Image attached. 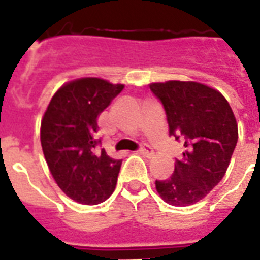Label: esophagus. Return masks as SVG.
I'll use <instances>...</instances> for the list:
<instances>
[{"label": "esophagus", "instance_id": "1", "mask_svg": "<svg viewBox=\"0 0 260 260\" xmlns=\"http://www.w3.org/2000/svg\"><path fill=\"white\" fill-rule=\"evenodd\" d=\"M140 154L145 155V157H147V158H150V157H153L154 155V151H153V149H151L150 146H142L140 147Z\"/></svg>", "mask_w": 260, "mask_h": 260}]
</instances>
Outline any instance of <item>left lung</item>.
<instances>
[{
  "label": "left lung",
  "mask_w": 260,
  "mask_h": 260,
  "mask_svg": "<svg viewBox=\"0 0 260 260\" xmlns=\"http://www.w3.org/2000/svg\"><path fill=\"white\" fill-rule=\"evenodd\" d=\"M150 91L164 106L169 136L184 145L173 174L157 180L155 188L168 204L192 205L204 199L227 172L238 142L235 115L219 91L200 83H153Z\"/></svg>",
  "instance_id": "left-lung-1"
}]
</instances>
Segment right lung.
I'll use <instances>...</instances> for the list:
<instances>
[{
  "label": "right lung",
  "mask_w": 260,
  "mask_h": 260,
  "mask_svg": "<svg viewBox=\"0 0 260 260\" xmlns=\"http://www.w3.org/2000/svg\"><path fill=\"white\" fill-rule=\"evenodd\" d=\"M123 90L103 79L83 78L64 84L49 102L41 120V146L48 168L68 197L95 205L117 185L122 159L107 155L95 138L98 115Z\"/></svg>",
  "instance_id": "obj_1"
}]
</instances>
